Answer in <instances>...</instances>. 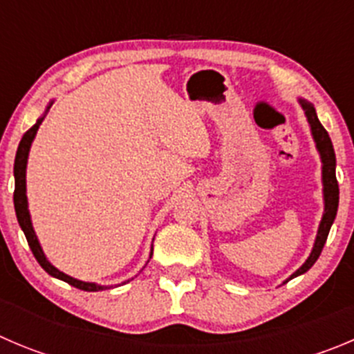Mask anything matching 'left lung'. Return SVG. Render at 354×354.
Segmentation results:
<instances>
[{
  "instance_id": "1",
  "label": "left lung",
  "mask_w": 354,
  "mask_h": 354,
  "mask_svg": "<svg viewBox=\"0 0 354 354\" xmlns=\"http://www.w3.org/2000/svg\"><path fill=\"white\" fill-rule=\"evenodd\" d=\"M300 104H302L304 111H306V117L311 125L313 138L316 141V147H318L319 155H322L323 162V196H325V213H323L322 223H319L318 236H316L315 248H313L311 255L306 260L302 267H300L297 272L292 274V277L300 276V274L307 272L315 266V262L318 260V257L322 255V250L326 243V237H328L330 227H332L333 220H335L337 207H339V183H337L335 178V151H333L332 140H330L328 132L323 127L322 122L318 120V115H316L315 106L311 102H307L306 99H300ZM290 277V279H292Z\"/></svg>"
}]
</instances>
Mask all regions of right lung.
<instances>
[{
    "label": "right lung",
    "mask_w": 354,
    "mask_h": 354,
    "mask_svg": "<svg viewBox=\"0 0 354 354\" xmlns=\"http://www.w3.org/2000/svg\"><path fill=\"white\" fill-rule=\"evenodd\" d=\"M43 122V117L38 118L35 125L26 132L24 136H22L21 143H19L17 148V155H15V164H13V176H15V190H13V206H15V214H17V220H19V225L21 229L24 230V236L28 239L29 248H31L32 255L35 259L38 260L39 266L43 269L47 270L50 276L57 277V279H62L66 281L68 285L75 286L78 290H84V292H99V290H104L106 286H97L94 283H84V281H78L75 277L68 276V274L61 272V270L55 269L45 255L41 252V246H39L38 239H36V234L32 230L31 225V216H29V211H28V197H26V164H28V153H29V148H31L32 140H35V134L38 131L39 124ZM153 255V248H151V253H150V259Z\"/></svg>",
    "instance_id": "add662e5"
}]
</instances>
